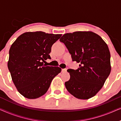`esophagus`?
<instances>
[{"label":"esophagus","mask_w":121,"mask_h":121,"mask_svg":"<svg viewBox=\"0 0 121 121\" xmlns=\"http://www.w3.org/2000/svg\"><path fill=\"white\" fill-rule=\"evenodd\" d=\"M67 69H66V68H65V69H62V71L63 72H66V71H67Z\"/></svg>","instance_id":"34e87169"}]
</instances>
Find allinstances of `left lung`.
I'll return each instance as SVG.
<instances>
[{
	"mask_svg": "<svg viewBox=\"0 0 121 121\" xmlns=\"http://www.w3.org/2000/svg\"><path fill=\"white\" fill-rule=\"evenodd\" d=\"M72 55L79 63L77 70L67 71L70 79L66 89L76 98L86 100L96 95L110 75L111 66L108 46L101 37L91 31L67 33L60 39Z\"/></svg>",
	"mask_w": 121,
	"mask_h": 121,
	"instance_id": "obj_1",
	"label": "left lung"
}]
</instances>
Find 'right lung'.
Instances as JSON below:
<instances>
[{"mask_svg": "<svg viewBox=\"0 0 121 121\" xmlns=\"http://www.w3.org/2000/svg\"><path fill=\"white\" fill-rule=\"evenodd\" d=\"M61 34L42 31L25 32L17 38L9 50L8 69L18 91L29 99L46 93L53 79L61 72L58 67L47 66L49 54Z\"/></svg>", "mask_w": 121, "mask_h": 121, "instance_id": "add662e5", "label": "right lung"}]
</instances>
